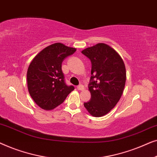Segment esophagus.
Returning a JSON list of instances; mask_svg holds the SVG:
<instances>
[{"mask_svg":"<svg viewBox=\"0 0 157 157\" xmlns=\"http://www.w3.org/2000/svg\"><path fill=\"white\" fill-rule=\"evenodd\" d=\"M77 89L80 90V91H81V90L84 89V86H83L82 84H80V85H78V86H77Z\"/></svg>","mask_w":157,"mask_h":157,"instance_id":"34e87169","label":"esophagus"}]
</instances>
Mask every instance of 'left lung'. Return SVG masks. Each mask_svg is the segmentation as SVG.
I'll list each match as a JSON object with an SVG mask.
<instances>
[{
	"label": "left lung",
	"instance_id": "obj_1",
	"mask_svg": "<svg viewBox=\"0 0 157 157\" xmlns=\"http://www.w3.org/2000/svg\"><path fill=\"white\" fill-rule=\"evenodd\" d=\"M81 53L91 62L89 84L91 97L83 105L91 116L103 117L117 105L123 94L126 78L125 65L119 53L103 43Z\"/></svg>",
	"mask_w": 157,
	"mask_h": 157
}]
</instances>
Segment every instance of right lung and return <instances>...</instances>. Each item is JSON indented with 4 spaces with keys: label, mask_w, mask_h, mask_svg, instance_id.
Masks as SVG:
<instances>
[{
    "label": "right lung",
    "mask_w": 157,
    "mask_h": 157,
    "mask_svg": "<svg viewBox=\"0 0 157 157\" xmlns=\"http://www.w3.org/2000/svg\"><path fill=\"white\" fill-rule=\"evenodd\" d=\"M76 49L56 43L38 53L27 71L28 89L34 101L44 110H51L61 104L74 89L67 86L61 69L63 60Z\"/></svg>",
    "instance_id": "1"
}]
</instances>
